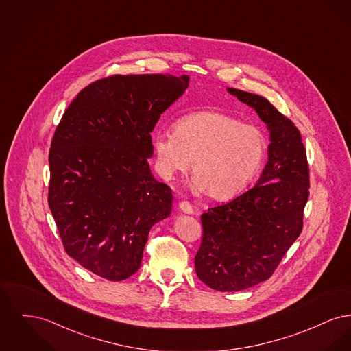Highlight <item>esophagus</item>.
<instances>
[{
  "label": "esophagus",
  "mask_w": 351,
  "mask_h": 351,
  "mask_svg": "<svg viewBox=\"0 0 351 351\" xmlns=\"http://www.w3.org/2000/svg\"><path fill=\"white\" fill-rule=\"evenodd\" d=\"M179 209L185 213V215H193L195 212H193V208L191 206V204L188 202V201H182V202H179Z\"/></svg>",
  "instance_id": "esophagus-1"
}]
</instances>
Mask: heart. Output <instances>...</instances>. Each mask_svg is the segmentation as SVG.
<instances>
[{
  "label": "heart",
  "instance_id": "b5f03b06",
  "mask_svg": "<svg viewBox=\"0 0 351 351\" xmlns=\"http://www.w3.org/2000/svg\"><path fill=\"white\" fill-rule=\"evenodd\" d=\"M152 150L166 179L186 172L192 165L193 192L222 201L249 185L263 163L267 139L259 128L233 116L201 110L179 118L173 133L154 134Z\"/></svg>",
  "mask_w": 351,
  "mask_h": 351
}]
</instances>
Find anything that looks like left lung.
Masks as SVG:
<instances>
[{"instance_id": "8db88e82", "label": "left lung", "mask_w": 351, "mask_h": 351, "mask_svg": "<svg viewBox=\"0 0 351 351\" xmlns=\"http://www.w3.org/2000/svg\"><path fill=\"white\" fill-rule=\"evenodd\" d=\"M252 108L269 133L268 159L256 184L201 216L195 269L202 283L237 292L267 280L302 229L309 197L306 154L298 128L265 97L228 88Z\"/></svg>"}]
</instances>
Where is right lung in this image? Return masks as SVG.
Wrapping results in <instances>:
<instances>
[{
    "mask_svg": "<svg viewBox=\"0 0 351 351\" xmlns=\"http://www.w3.org/2000/svg\"><path fill=\"white\" fill-rule=\"evenodd\" d=\"M189 77L116 75L88 85L51 143L49 206L68 255L119 282L142 262L151 228L169 217L172 192L151 172V132Z\"/></svg>",
    "mask_w": 351,
    "mask_h": 351,
    "instance_id": "right-lung-1",
    "label": "right lung"
}]
</instances>
